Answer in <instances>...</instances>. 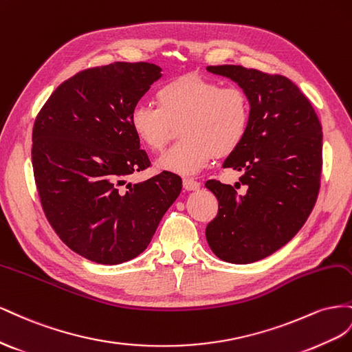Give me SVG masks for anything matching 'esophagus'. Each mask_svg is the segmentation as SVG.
I'll use <instances>...</instances> for the list:
<instances>
[{
	"label": "esophagus",
	"mask_w": 352,
	"mask_h": 352,
	"mask_svg": "<svg viewBox=\"0 0 352 352\" xmlns=\"http://www.w3.org/2000/svg\"><path fill=\"white\" fill-rule=\"evenodd\" d=\"M183 187L186 190H188V192H195V190L200 188V183L196 182V179H193V178H184L183 179Z\"/></svg>",
	"instance_id": "34e87169"
}]
</instances>
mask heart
<instances>
[{
    "label": "heart",
    "instance_id": "obj_1",
    "mask_svg": "<svg viewBox=\"0 0 352 352\" xmlns=\"http://www.w3.org/2000/svg\"><path fill=\"white\" fill-rule=\"evenodd\" d=\"M157 107L138 104L129 115L135 137L150 152L162 153L179 128L183 142L157 164L159 168L192 175L214 156L227 157L243 143L250 122V102L239 87L186 74L157 89Z\"/></svg>",
    "mask_w": 352,
    "mask_h": 352
}]
</instances>
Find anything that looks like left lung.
I'll list each match as a JSON object with an SVG mask.
<instances>
[{
  "mask_svg": "<svg viewBox=\"0 0 352 352\" xmlns=\"http://www.w3.org/2000/svg\"><path fill=\"white\" fill-rule=\"evenodd\" d=\"M248 94L250 122L243 143L224 168L239 173L247 192L210 179L218 214L206 227L212 252L232 264L274 254L299 232L313 210L323 165V133L309 100L282 75L236 65L208 66Z\"/></svg>",
  "mask_w": 352,
  "mask_h": 352,
  "instance_id": "obj_1",
  "label": "left lung"
}]
</instances>
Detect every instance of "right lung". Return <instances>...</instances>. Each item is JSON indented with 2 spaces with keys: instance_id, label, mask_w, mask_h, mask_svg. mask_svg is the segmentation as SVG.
Segmentation results:
<instances>
[{
  "instance_id": "right-lung-1",
  "label": "right lung",
  "mask_w": 352,
  "mask_h": 352,
  "mask_svg": "<svg viewBox=\"0 0 352 352\" xmlns=\"http://www.w3.org/2000/svg\"><path fill=\"white\" fill-rule=\"evenodd\" d=\"M160 70L146 62L82 70L56 88L35 119L32 166L45 217L63 243L93 263L138 256L182 192V178L168 170L122 187L150 165L129 115Z\"/></svg>"
}]
</instances>
